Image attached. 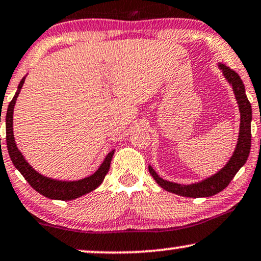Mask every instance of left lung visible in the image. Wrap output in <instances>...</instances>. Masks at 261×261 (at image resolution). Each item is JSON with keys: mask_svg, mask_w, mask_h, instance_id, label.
I'll return each mask as SVG.
<instances>
[{"mask_svg": "<svg viewBox=\"0 0 261 261\" xmlns=\"http://www.w3.org/2000/svg\"><path fill=\"white\" fill-rule=\"evenodd\" d=\"M219 69L224 74L225 79L232 86V91L235 93V98L238 100L240 115H241V120H240V132L238 145L230 158L228 163L225 164L224 168H222L217 174L212 175L211 177H207L206 180L201 182L192 185H180L170 182L158 176L152 167H148V171L154 178L155 182L161 186L165 191L175 193V194L182 195V197L187 198H206L212 197V195L217 194L222 192L223 189L228 187L230 181L234 178V176L238 174V171L245 165L247 158L249 155L250 151V121H252V107L248 98L246 96L245 85H243L241 77L235 70L230 69L225 64L219 63Z\"/></svg>", "mask_w": 261, "mask_h": 261, "instance_id": "1", "label": "left lung"}]
</instances>
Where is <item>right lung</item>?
Returning a JSON list of instances; mask_svg holds the SVG:
<instances>
[{"label": "right lung", "mask_w": 261, "mask_h": 261, "mask_svg": "<svg viewBox=\"0 0 261 261\" xmlns=\"http://www.w3.org/2000/svg\"><path fill=\"white\" fill-rule=\"evenodd\" d=\"M25 77L23 76L21 81H20L18 91L15 92V96L9 103L8 109H7L6 114V141H7V148H8L9 157L14 164V167L18 169L25 180L29 182L30 186L37 192L44 195V197L54 199V200H73L85 195L87 193L92 192L103 182L104 177L108 174L110 168L111 160H113L114 150L107 154L106 160L98 168V170L92 174L89 177L83 178L79 181H59L54 180V178H49L46 176L40 175L38 171H36L31 165L27 163V161L23 158L21 152L16 147L14 134H13V113H14V106L16 98H18L20 90L25 83Z\"/></svg>", "instance_id": "add662e5"}]
</instances>
